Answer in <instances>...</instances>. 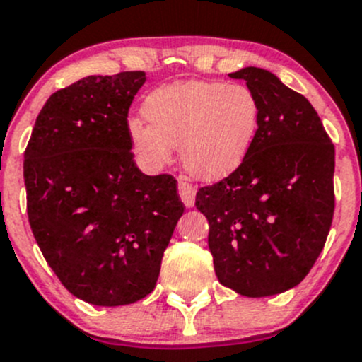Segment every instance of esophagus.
<instances>
[{"mask_svg": "<svg viewBox=\"0 0 362 362\" xmlns=\"http://www.w3.org/2000/svg\"><path fill=\"white\" fill-rule=\"evenodd\" d=\"M178 194H180V199L184 202V205L187 206V209H191V206L194 205L196 189L192 184H189V182L185 180L178 182Z\"/></svg>", "mask_w": 362, "mask_h": 362, "instance_id": "1", "label": "esophagus"}]
</instances>
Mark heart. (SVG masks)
<instances>
[{"instance_id": "obj_1", "label": "heart", "mask_w": 362, "mask_h": 362, "mask_svg": "<svg viewBox=\"0 0 362 362\" xmlns=\"http://www.w3.org/2000/svg\"><path fill=\"white\" fill-rule=\"evenodd\" d=\"M129 120L132 148L150 166L170 163L178 146L182 166L202 180L233 173L251 152L262 122L258 97L245 84L175 81L156 88Z\"/></svg>"}]
</instances>
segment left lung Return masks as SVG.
<instances>
[{
    "mask_svg": "<svg viewBox=\"0 0 362 362\" xmlns=\"http://www.w3.org/2000/svg\"><path fill=\"white\" fill-rule=\"evenodd\" d=\"M258 97L262 122L244 163L196 192L221 285L269 297L299 285L334 216V145L310 100L269 70L230 74Z\"/></svg>",
    "mask_w": 362,
    "mask_h": 362,
    "instance_id": "1",
    "label": "left lung"
}]
</instances>
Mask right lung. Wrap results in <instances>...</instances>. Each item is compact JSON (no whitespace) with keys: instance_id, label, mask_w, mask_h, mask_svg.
I'll return each mask as SVG.
<instances>
[{"instance_id":"add662e5","label":"right lung","mask_w":362,"mask_h":362,"mask_svg":"<svg viewBox=\"0 0 362 362\" xmlns=\"http://www.w3.org/2000/svg\"><path fill=\"white\" fill-rule=\"evenodd\" d=\"M145 72L88 76L52 93L24 152L28 219L72 296L124 306L156 288L184 214L171 175L141 173L127 117Z\"/></svg>"}]
</instances>
